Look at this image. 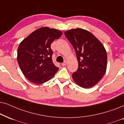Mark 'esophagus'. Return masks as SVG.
<instances>
[{
	"mask_svg": "<svg viewBox=\"0 0 124 124\" xmlns=\"http://www.w3.org/2000/svg\"><path fill=\"white\" fill-rule=\"evenodd\" d=\"M67 61H64L63 63H62V65L63 66H66V65H67Z\"/></svg>",
	"mask_w": 124,
	"mask_h": 124,
	"instance_id": "esophagus-1",
	"label": "esophagus"
}]
</instances>
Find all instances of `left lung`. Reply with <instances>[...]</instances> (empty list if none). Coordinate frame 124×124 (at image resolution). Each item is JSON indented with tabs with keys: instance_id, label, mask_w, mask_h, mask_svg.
<instances>
[{
	"instance_id": "left-lung-1",
	"label": "left lung",
	"mask_w": 124,
	"mask_h": 124,
	"mask_svg": "<svg viewBox=\"0 0 124 124\" xmlns=\"http://www.w3.org/2000/svg\"><path fill=\"white\" fill-rule=\"evenodd\" d=\"M65 35L75 51L78 68L73 72L74 82L85 88L93 87L103 78L107 70V54L101 42L91 33L77 28Z\"/></svg>"
}]
</instances>
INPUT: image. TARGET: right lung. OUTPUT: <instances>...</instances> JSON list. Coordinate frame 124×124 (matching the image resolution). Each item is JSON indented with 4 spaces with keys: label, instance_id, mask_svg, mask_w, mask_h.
Masks as SVG:
<instances>
[{
    "label": "right lung",
    "instance_id": "obj_1",
    "mask_svg": "<svg viewBox=\"0 0 124 124\" xmlns=\"http://www.w3.org/2000/svg\"><path fill=\"white\" fill-rule=\"evenodd\" d=\"M62 34L61 31L42 27L34 31L19 46L17 60L26 79L36 85L48 81L58 71L52 60L51 44Z\"/></svg>",
    "mask_w": 124,
    "mask_h": 124
}]
</instances>
